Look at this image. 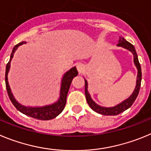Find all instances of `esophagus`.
Listing matches in <instances>:
<instances>
[{"mask_svg":"<svg viewBox=\"0 0 151 151\" xmlns=\"http://www.w3.org/2000/svg\"><path fill=\"white\" fill-rule=\"evenodd\" d=\"M76 67H77V71H78L79 74H82V73L83 72L84 69H85L84 65L82 63H78L77 65H76Z\"/></svg>","mask_w":151,"mask_h":151,"instance_id":"esophagus-1","label":"esophagus"}]
</instances>
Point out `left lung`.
<instances>
[{
    "mask_svg": "<svg viewBox=\"0 0 151 151\" xmlns=\"http://www.w3.org/2000/svg\"><path fill=\"white\" fill-rule=\"evenodd\" d=\"M119 47H123L124 48L127 49L129 51H131L134 55V62H135V66L137 67L138 69V77H137V83H136V87H135V90L133 92L132 94L131 95L129 99L125 100L120 104H117L115 107L113 108H104V107H101V106L98 105L97 104L92 101L91 99L90 96H89V92H88L87 88H88V84L87 81L85 80V95H86V101H87L89 106L92 108V110L98 114L102 115H106V116H114V115H117L120 113L123 112L124 111L130 108L132 104L134 103L135 100L136 99L137 96H138V93H139L140 90V86H141V82H142V69H141V65H140L139 61L138 59V55L135 51V47L128 42L127 40H125L123 37H119V43L117 44Z\"/></svg>",
    "mask_w": 151,
    "mask_h": 151,
    "instance_id": "left-lung-1",
    "label": "left lung"
}]
</instances>
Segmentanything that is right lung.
I'll return each instance as SVG.
<instances>
[{
	"label": "right lung",
	"mask_w": 151,
	"mask_h": 151,
	"mask_svg": "<svg viewBox=\"0 0 151 151\" xmlns=\"http://www.w3.org/2000/svg\"><path fill=\"white\" fill-rule=\"evenodd\" d=\"M23 43H25V42H21V43L16 44L13 49L12 53L10 55V59L8 63L6 64V73H5V83H6V88L7 91V94L9 96V99L11 102L13 103V105L16 109L19 111L20 112L24 114L29 116L31 117L35 118V119H40V120H49V119H52L53 118L56 117L59 114L62 113L66 104V99H67V95L68 92L69 88L72 80L74 77L78 74L77 68L76 67L72 68L70 70L66 72L62 78V86H61V91H60V98H59V101L51 105H47L45 107H41V108H27L24 107L23 105H21L16 101V99L13 97L10 88H9V83L7 81V74L9 72V68H10V62H11L12 58L13 57L15 51L16 49L18 48L19 46L22 45Z\"/></svg>",
	"instance_id": "obj_1"
}]
</instances>
